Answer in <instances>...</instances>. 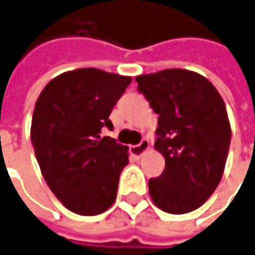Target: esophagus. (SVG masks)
<instances>
[{
	"label": "esophagus",
	"mask_w": 255,
	"mask_h": 255,
	"mask_svg": "<svg viewBox=\"0 0 255 255\" xmlns=\"http://www.w3.org/2000/svg\"><path fill=\"white\" fill-rule=\"evenodd\" d=\"M148 146H150V141H148V139H141V141H140L139 144H134V146H131L130 147L131 154L139 158L140 155L143 154V153L147 150Z\"/></svg>",
	"instance_id": "esophagus-1"
}]
</instances>
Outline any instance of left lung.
Returning <instances> with one entry per match:
<instances>
[{"mask_svg":"<svg viewBox=\"0 0 255 255\" xmlns=\"http://www.w3.org/2000/svg\"><path fill=\"white\" fill-rule=\"evenodd\" d=\"M136 81L158 115L154 147L165 158L163 174L148 181L150 196L167 213L195 211L223 175L232 137L226 105L212 83L194 71L170 68Z\"/></svg>","mask_w":255,"mask_h":255,"instance_id":"left-lung-1","label":"left lung"}]
</instances>
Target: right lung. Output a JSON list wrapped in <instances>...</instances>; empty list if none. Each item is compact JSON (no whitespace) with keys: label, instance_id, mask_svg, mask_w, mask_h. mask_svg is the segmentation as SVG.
I'll return each mask as SVG.
<instances>
[{"label":"right lung","instance_id":"obj_1","mask_svg":"<svg viewBox=\"0 0 255 255\" xmlns=\"http://www.w3.org/2000/svg\"><path fill=\"white\" fill-rule=\"evenodd\" d=\"M130 77L78 68L53 78L40 92L30 140L44 181L67 209L100 215L115 202L128 146L101 137L114 129L109 115Z\"/></svg>","mask_w":255,"mask_h":255}]
</instances>
